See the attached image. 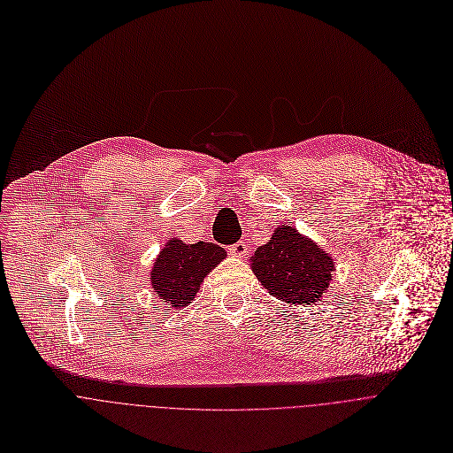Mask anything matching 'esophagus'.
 I'll return each instance as SVG.
<instances>
[{"mask_svg": "<svg viewBox=\"0 0 453 453\" xmlns=\"http://www.w3.org/2000/svg\"><path fill=\"white\" fill-rule=\"evenodd\" d=\"M229 252H231V256L245 257L247 252H249V247H247V243H245L243 240H240V242H236V243H233V245L229 247Z\"/></svg>", "mask_w": 453, "mask_h": 453, "instance_id": "obj_1", "label": "esophagus"}]
</instances>
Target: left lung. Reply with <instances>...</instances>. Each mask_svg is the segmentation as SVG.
I'll return each mask as SVG.
<instances>
[{
  "mask_svg": "<svg viewBox=\"0 0 453 453\" xmlns=\"http://www.w3.org/2000/svg\"><path fill=\"white\" fill-rule=\"evenodd\" d=\"M252 272L265 289L288 304L311 306L327 293L334 263L296 229L280 226L252 256Z\"/></svg>",
  "mask_w": 453,
  "mask_h": 453,
  "instance_id": "obj_1",
  "label": "left lung"
}]
</instances>
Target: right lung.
Returning a JSON list of instances; mask_svg holds the SVG:
<instances>
[{
  "instance_id": "add662e5",
  "label": "right lung",
  "mask_w": 453,
  "mask_h": 453,
  "mask_svg": "<svg viewBox=\"0 0 453 453\" xmlns=\"http://www.w3.org/2000/svg\"><path fill=\"white\" fill-rule=\"evenodd\" d=\"M224 257L226 250L217 243L197 242L187 245L173 238L157 257L150 282L169 306H187L210 270Z\"/></svg>"
}]
</instances>
